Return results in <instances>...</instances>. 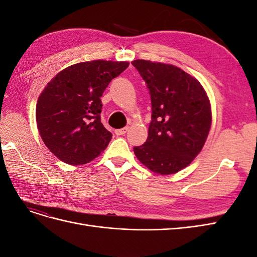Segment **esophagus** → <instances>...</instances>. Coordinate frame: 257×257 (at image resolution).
I'll return each instance as SVG.
<instances>
[{
  "label": "esophagus",
  "instance_id": "esophagus-1",
  "mask_svg": "<svg viewBox=\"0 0 257 257\" xmlns=\"http://www.w3.org/2000/svg\"><path fill=\"white\" fill-rule=\"evenodd\" d=\"M127 131H128V127H123V128H120V130H115L114 133L116 135H124V134H126Z\"/></svg>",
  "mask_w": 257,
  "mask_h": 257
}]
</instances>
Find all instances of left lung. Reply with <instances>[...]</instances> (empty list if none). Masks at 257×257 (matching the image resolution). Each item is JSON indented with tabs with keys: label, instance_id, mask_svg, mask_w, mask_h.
I'll return each mask as SVG.
<instances>
[{
	"label": "left lung",
	"instance_id": "obj_1",
	"mask_svg": "<svg viewBox=\"0 0 257 257\" xmlns=\"http://www.w3.org/2000/svg\"><path fill=\"white\" fill-rule=\"evenodd\" d=\"M150 91L152 114L148 138L134 153L151 172L170 175L191 164L211 127V105L200 82L172 64L132 62Z\"/></svg>",
	"mask_w": 257,
	"mask_h": 257
}]
</instances>
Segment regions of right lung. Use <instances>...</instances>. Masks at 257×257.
<instances>
[{
	"mask_svg": "<svg viewBox=\"0 0 257 257\" xmlns=\"http://www.w3.org/2000/svg\"><path fill=\"white\" fill-rule=\"evenodd\" d=\"M128 65L81 62L64 68L46 85L36 104L37 128L59 160L69 165L87 164L106 149L112 134L100 122V96Z\"/></svg>",
	"mask_w": 257,
	"mask_h": 257,
	"instance_id": "1",
	"label": "right lung"
}]
</instances>
